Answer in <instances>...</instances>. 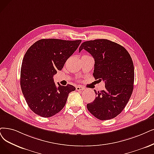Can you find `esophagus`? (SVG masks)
Here are the masks:
<instances>
[{
  "mask_svg": "<svg viewBox=\"0 0 154 154\" xmlns=\"http://www.w3.org/2000/svg\"><path fill=\"white\" fill-rule=\"evenodd\" d=\"M85 89V88L82 87V86H76V90L78 91H79V90L82 91V90H84Z\"/></svg>",
  "mask_w": 154,
  "mask_h": 154,
  "instance_id": "obj_1",
  "label": "esophagus"
}]
</instances>
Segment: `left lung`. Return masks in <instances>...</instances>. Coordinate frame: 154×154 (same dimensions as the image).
Listing matches in <instances>:
<instances>
[{"label":"left lung","instance_id":"8db88e82","mask_svg":"<svg viewBox=\"0 0 154 154\" xmlns=\"http://www.w3.org/2000/svg\"><path fill=\"white\" fill-rule=\"evenodd\" d=\"M85 49L95 60L93 75L105 82V90L97 92L94 102L87 104L88 111L100 120L116 118L126 106L134 83V66L126 48L107 39L82 43L79 52Z\"/></svg>","mask_w":154,"mask_h":154}]
</instances>
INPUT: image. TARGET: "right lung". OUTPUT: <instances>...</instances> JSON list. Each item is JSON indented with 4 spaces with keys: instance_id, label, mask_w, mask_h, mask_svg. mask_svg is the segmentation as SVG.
Returning <instances> with one entry per match:
<instances>
[{
    "instance_id": "add662e5",
    "label": "right lung",
    "mask_w": 154,
    "mask_h": 154,
    "mask_svg": "<svg viewBox=\"0 0 154 154\" xmlns=\"http://www.w3.org/2000/svg\"><path fill=\"white\" fill-rule=\"evenodd\" d=\"M82 40L41 39L31 46L23 57L20 85L28 107L43 118H49L63 109L71 85L55 84L53 76L63 68Z\"/></svg>"
}]
</instances>
